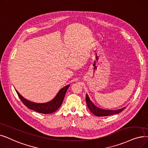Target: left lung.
Segmentation results:
<instances>
[{"instance_id": "1", "label": "left lung", "mask_w": 148, "mask_h": 148, "mask_svg": "<svg viewBox=\"0 0 148 148\" xmlns=\"http://www.w3.org/2000/svg\"><path fill=\"white\" fill-rule=\"evenodd\" d=\"M86 102L88 106V108L93 114H94L96 116L98 117H104V116H109V115H114V114H117L121 111H123L126 107H123L121 109L116 110H104V109H101L97 106H95L93 102L90 100L88 94L86 95Z\"/></svg>"}]
</instances>
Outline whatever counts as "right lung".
<instances>
[{
	"label": "right lung",
	"mask_w": 148,
	"mask_h": 148,
	"mask_svg": "<svg viewBox=\"0 0 148 148\" xmlns=\"http://www.w3.org/2000/svg\"><path fill=\"white\" fill-rule=\"evenodd\" d=\"M70 84L62 88L53 100L46 103H42L31 101L26 99H25L22 95L18 93L16 89V91L19 98L21 99V100L23 102V103L27 108L37 112L48 114L54 112L60 108V106L62 104L63 99L65 98V94Z\"/></svg>",
	"instance_id": "add662e5"
}]
</instances>
